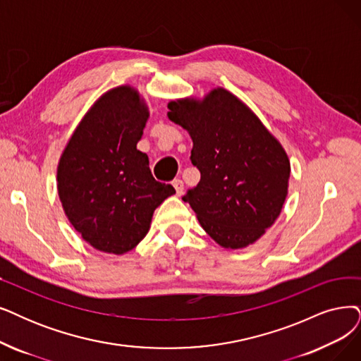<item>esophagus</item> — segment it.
<instances>
[{"instance_id": "1", "label": "esophagus", "mask_w": 361, "mask_h": 361, "mask_svg": "<svg viewBox=\"0 0 361 361\" xmlns=\"http://www.w3.org/2000/svg\"><path fill=\"white\" fill-rule=\"evenodd\" d=\"M173 186H175L176 194L182 195V192H183V182L180 179H175V180H173Z\"/></svg>"}]
</instances>
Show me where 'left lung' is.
<instances>
[{
    "mask_svg": "<svg viewBox=\"0 0 361 361\" xmlns=\"http://www.w3.org/2000/svg\"><path fill=\"white\" fill-rule=\"evenodd\" d=\"M167 108L169 120L190 133L191 161L201 173L182 200L219 246L247 247L281 213L289 157L257 115L224 87L203 99L170 100Z\"/></svg>",
    "mask_w": 361,
    "mask_h": 361,
    "instance_id": "left-lung-1",
    "label": "left lung"
}]
</instances>
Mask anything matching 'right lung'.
Wrapping results in <instances>:
<instances>
[{
  "mask_svg": "<svg viewBox=\"0 0 361 361\" xmlns=\"http://www.w3.org/2000/svg\"><path fill=\"white\" fill-rule=\"evenodd\" d=\"M149 118L132 85L100 96L69 137L57 164V194L71 225L92 247L124 255L148 234L154 210L176 194L157 182L136 145Z\"/></svg>",
  "mask_w": 361,
  "mask_h": 361,
  "instance_id": "add662e5",
  "label": "right lung"
}]
</instances>
